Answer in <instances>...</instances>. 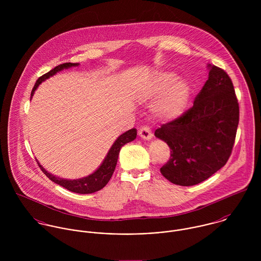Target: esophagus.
Masks as SVG:
<instances>
[{
  "label": "esophagus",
  "instance_id": "1",
  "mask_svg": "<svg viewBox=\"0 0 261 261\" xmlns=\"http://www.w3.org/2000/svg\"><path fill=\"white\" fill-rule=\"evenodd\" d=\"M139 136L145 141H149L152 138V134H151V132H150V129L148 126H142L139 129Z\"/></svg>",
  "mask_w": 261,
  "mask_h": 261
}]
</instances>
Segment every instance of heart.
<instances>
[{
  "label": "heart",
  "instance_id": "obj_1",
  "mask_svg": "<svg viewBox=\"0 0 261 261\" xmlns=\"http://www.w3.org/2000/svg\"><path fill=\"white\" fill-rule=\"evenodd\" d=\"M141 97L151 100L160 96L154 103L153 115L164 121H172L186 112L191 99L192 89L186 80L172 71H158L141 89Z\"/></svg>",
  "mask_w": 261,
  "mask_h": 261
}]
</instances>
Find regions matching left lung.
I'll return each instance as SVG.
<instances>
[{
    "mask_svg": "<svg viewBox=\"0 0 261 261\" xmlns=\"http://www.w3.org/2000/svg\"><path fill=\"white\" fill-rule=\"evenodd\" d=\"M207 68L208 80L194 106L154 132L171 149L161 173L175 185L194 186L207 180L224 167L234 145L239 107L232 81L221 68L211 64Z\"/></svg>",
    "mask_w": 261,
    "mask_h": 261,
    "instance_id": "8db88e82",
    "label": "left lung"
}]
</instances>
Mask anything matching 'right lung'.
<instances>
[{
	"label": "right lung",
	"instance_id": "add662e5",
	"mask_svg": "<svg viewBox=\"0 0 261 261\" xmlns=\"http://www.w3.org/2000/svg\"><path fill=\"white\" fill-rule=\"evenodd\" d=\"M79 63H64L61 65L56 66L54 69L50 70L48 73L41 76L40 78H38L37 82L35 83L32 92H31V99L38 88V86L44 82L45 80L49 79L50 77L54 76L57 73H59L60 71L64 70V69H68L71 67H76L79 66ZM137 129L136 128H132L128 129L127 132L121 134L116 140L115 142L112 144V147L110 150L108 151L106 158L103 159L102 163L100 164V166L91 174H89L88 176L79 178V179H74V180H70V179H64V178H60L57 177L51 173H49L47 170H45V168L38 162L39 167L41 168L42 172L54 183H56L59 186H62L71 192H74L77 194H91L94 193L96 191L101 190L103 187L106 186L109 181L112 178V174L114 172L116 163H117V158L119 154V151L122 146H124L125 144L133 142L134 140H136L137 138Z\"/></svg>",
	"mask_w": 261,
	"mask_h": 261
}]
</instances>
